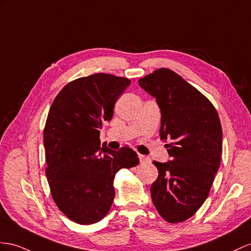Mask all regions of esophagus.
Instances as JSON below:
<instances>
[{
    "label": "esophagus",
    "mask_w": 251,
    "mask_h": 251,
    "mask_svg": "<svg viewBox=\"0 0 251 251\" xmlns=\"http://www.w3.org/2000/svg\"><path fill=\"white\" fill-rule=\"evenodd\" d=\"M139 158H140V162L142 163V164H144V163H149V162H151V158L150 157H147V156H143V155H140L139 156Z\"/></svg>",
    "instance_id": "esophagus-1"
}]
</instances>
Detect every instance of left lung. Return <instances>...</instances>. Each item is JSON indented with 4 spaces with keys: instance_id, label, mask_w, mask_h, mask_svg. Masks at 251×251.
Returning <instances> with one entry per match:
<instances>
[{
    "instance_id": "left-lung-1",
    "label": "left lung",
    "mask_w": 251,
    "mask_h": 251,
    "mask_svg": "<svg viewBox=\"0 0 251 251\" xmlns=\"http://www.w3.org/2000/svg\"><path fill=\"white\" fill-rule=\"evenodd\" d=\"M161 111L160 137L170 139L168 162L151 184L152 202L169 223L194 215L208 197L220 168L223 131L214 106L180 75L161 68L139 79Z\"/></svg>"
}]
</instances>
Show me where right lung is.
I'll list each match as a JSON object with an SVG mask.
<instances>
[{"instance_id":"add662e5","label":"right lung","mask_w":251,"mask_h":251,"mask_svg":"<svg viewBox=\"0 0 251 251\" xmlns=\"http://www.w3.org/2000/svg\"><path fill=\"white\" fill-rule=\"evenodd\" d=\"M130 85L124 77L98 73L69 82L56 96L43 131L46 170L57 207L71 221L98 223L114 199V175L139 164L129 147H100L102 122L111 121L119 96Z\"/></svg>"}]
</instances>
